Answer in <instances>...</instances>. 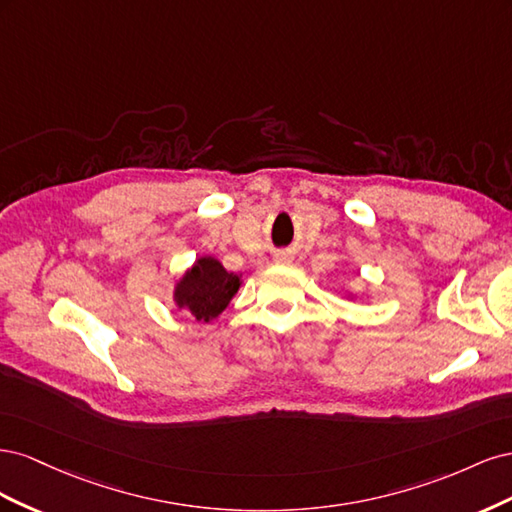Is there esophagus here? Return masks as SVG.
Masks as SVG:
<instances>
[{"label":"esophagus","mask_w":512,"mask_h":512,"mask_svg":"<svg viewBox=\"0 0 512 512\" xmlns=\"http://www.w3.org/2000/svg\"><path fill=\"white\" fill-rule=\"evenodd\" d=\"M275 260H277V262H286V260H288V254H277Z\"/></svg>","instance_id":"34e87169"}]
</instances>
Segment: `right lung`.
<instances>
[{
	"label": "right lung",
	"instance_id": "add662e5",
	"mask_svg": "<svg viewBox=\"0 0 512 512\" xmlns=\"http://www.w3.org/2000/svg\"><path fill=\"white\" fill-rule=\"evenodd\" d=\"M239 286L235 273H228L218 260L207 256L198 258L196 265L183 275L175 299L179 307L190 309L196 320L209 322L226 309Z\"/></svg>",
	"mask_w": 512,
	"mask_h": 512
}]
</instances>
